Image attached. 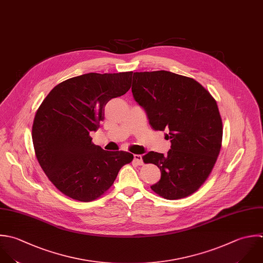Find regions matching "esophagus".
I'll use <instances>...</instances> for the list:
<instances>
[{
  "label": "esophagus",
  "mask_w": 263,
  "mask_h": 263,
  "mask_svg": "<svg viewBox=\"0 0 263 263\" xmlns=\"http://www.w3.org/2000/svg\"><path fill=\"white\" fill-rule=\"evenodd\" d=\"M134 163L136 165H143V160H142V157L140 155H134Z\"/></svg>",
  "instance_id": "esophagus-1"
}]
</instances>
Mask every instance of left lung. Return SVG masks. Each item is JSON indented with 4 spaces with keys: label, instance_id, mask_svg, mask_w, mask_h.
I'll list each match as a JSON object with an SVG mask.
<instances>
[{
    "label": "left lung",
    "instance_id": "8db88e82",
    "mask_svg": "<svg viewBox=\"0 0 263 263\" xmlns=\"http://www.w3.org/2000/svg\"><path fill=\"white\" fill-rule=\"evenodd\" d=\"M132 93L156 131H168L171 149L149 152L161 180L151 189L167 200L196 193L211 174L222 143V120L216 100L196 80L167 70L134 72Z\"/></svg>",
    "mask_w": 263,
    "mask_h": 263
}]
</instances>
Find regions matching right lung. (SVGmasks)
I'll return each instance as SVG.
<instances>
[{"mask_svg":"<svg viewBox=\"0 0 263 263\" xmlns=\"http://www.w3.org/2000/svg\"><path fill=\"white\" fill-rule=\"evenodd\" d=\"M133 71L90 72L55 86L36 109L31 137L37 162L65 196L91 202L114 184L121 168L132 162L127 152H107L90 132L104 120V105L131 87Z\"/></svg>","mask_w":263,"mask_h":263,"instance_id":"1","label":"right lung"}]
</instances>
